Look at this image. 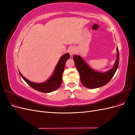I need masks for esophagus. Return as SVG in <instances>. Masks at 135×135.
I'll return each mask as SVG.
<instances>
[{
  "mask_svg": "<svg viewBox=\"0 0 135 135\" xmlns=\"http://www.w3.org/2000/svg\"><path fill=\"white\" fill-rule=\"evenodd\" d=\"M69 54H70V55L71 56L73 55H74V54H75V49H74V48H73V47L70 48V49H69Z\"/></svg>",
  "mask_w": 135,
  "mask_h": 135,
  "instance_id": "34e87169",
  "label": "esophagus"
}]
</instances>
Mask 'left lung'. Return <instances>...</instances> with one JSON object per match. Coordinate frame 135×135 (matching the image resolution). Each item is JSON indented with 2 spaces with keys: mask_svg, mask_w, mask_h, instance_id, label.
Returning <instances> with one entry per match:
<instances>
[{
  "mask_svg": "<svg viewBox=\"0 0 135 135\" xmlns=\"http://www.w3.org/2000/svg\"><path fill=\"white\" fill-rule=\"evenodd\" d=\"M75 66L80 75V79L84 87L93 89L104 86L112 79L119 62V53L117 47V57L113 68L107 72L100 73L93 70L78 55L73 56Z\"/></svg>",
  "mask_w": 135,
  "mask_h": 135,
  "instance_id": "obj_1",
  "label": "left lung"
}]
</instances>
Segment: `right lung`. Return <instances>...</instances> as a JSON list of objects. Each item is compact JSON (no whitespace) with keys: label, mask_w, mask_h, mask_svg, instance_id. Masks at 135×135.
Instances as JSON below:
<instances>
[{"label":"right lung","mask_w":135,"mask_h":135,"mask_svg":"<svg viewBox=\"0 0 135 135\" xmlns=\"http://www.w3.org/2000/svg\"><path fill=\"white\" fill-rule=\"evenodd\" d=\"M70 58V55L68 53L64 55L60 58L59 62L56 65L53 75L46 81L42 83H36L30 81L26 79L19 71V74L26 82L31 87L36 91L43 93H49L56 90L62 83V74L66 61Z\"/></svg>","instance_id":"add662e5"}]
</instances>
